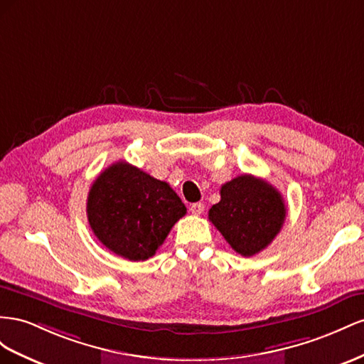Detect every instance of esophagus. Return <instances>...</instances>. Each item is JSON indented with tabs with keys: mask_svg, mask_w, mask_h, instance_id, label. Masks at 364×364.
<instances>
[{
	"mask_svg": "<svg viewBox=\"0 0 364 364\" xmlns=\"http://www.w3.org/2000/svg\"><path fill=\"white\" fill-rule=\"evenodd\" d=\"M191 212L195 215V216H200L203 212H204V204L203 203H193L191 205Z\"/></svg>",
	"mask_w": 364,
	"mask_h": 364,
	"instance_id": "obj_1",
	"label": "esophagus"
}]
</instances>
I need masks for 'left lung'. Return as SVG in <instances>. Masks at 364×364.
<instances>
[{
    "instance_id": "left-lung-1",
    "label": "left lung",
    "mask_w": 364,
    "mask_h": 364,
    "mask_svg": "<svg viewBox=\"0 0 364 364\" xmlns=\"http://www.w3.org/2000/svg\"><path fill=\"white\" fill-rule=\"evenodd\" d=\"M287 216L282 195L272 184L244 173L221 188V201L209 220L236 253L255 256L272 244Z\"/></svg>"
}]
</instances>
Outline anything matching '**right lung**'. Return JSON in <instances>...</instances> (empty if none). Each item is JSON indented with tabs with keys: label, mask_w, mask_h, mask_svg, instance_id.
Returning a JSON list of instances; mask_svg holds the SVG:
<instances>
[{
	"label": "right lung",
	"mask_w": 364,
	"mask_h": 364,
	"mask_svg": "<svg viewBox=\"0 0 364 364\" xmlns=\"http://www.w3.org/2000/svg\"><path fill=\"white\" fill-rule=\"evenodd\" d=\"M87 215L108 250L128 261H146L186 215L171 186L127 161H117L92 183Z\"/></svg>",
	"instance_id": "obj_1"
}]
</instances>
